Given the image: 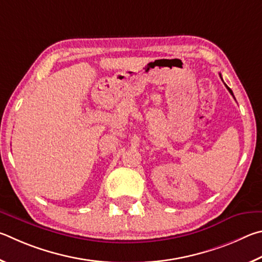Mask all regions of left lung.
I'll list each match as a JSON object with an SVG mask.
<instances>
[{
	"mask_svg": "<svg viewBox=\"0 0 262 262\" xmlns=\"http://www.w3.org/2000/svg\"><path fill=\"white\" fill-rule=\"evenodd\" d=\"M220 77H221V79H222V76H221V73H220ZM222 80H223V79H222ZM224 85H226V84H224ZM226 86H227V85H226ZM227 89H228V91H229V92H230V93H231V95L233 96V93H232V91H231L230 89H229V87H228V86H227Z\"/></svg>",
	"mask_w": 262,
	"mask_h": 262,
	"instance_id": "1",
	"label": "left lung"
}]
</instances>
